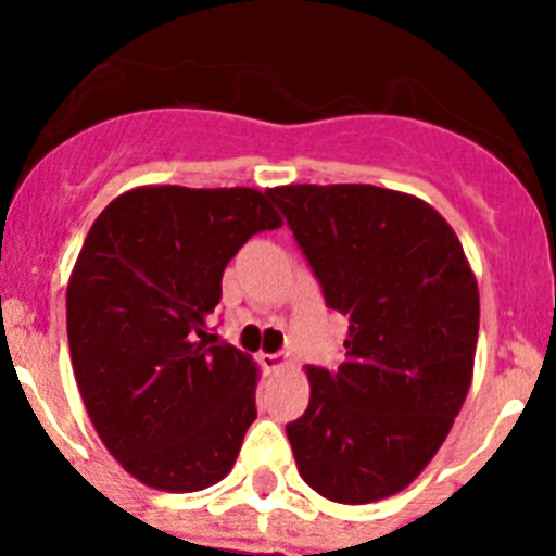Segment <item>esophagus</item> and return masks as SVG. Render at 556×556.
<instances>
[{"label": "esophagus", "instance_id": "esophagus-1", "mask_svg": "<svg viewBox=\"0 0 556 556\" xmlns=\"http://www.w3.org/2000/svg\"><path fill=\"white\" fill-rule=\"evenodd\" d=\"M262 365L267 372H281L289 367V356H283V353H262Z\"/></svg>", "mask_w": 556, "mask_h": 556}]
</instances>
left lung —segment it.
<instances>
[{"label": "left lung", "instance_id": "8db88e82", "mask_svg": "<svg viewBox=\"0 0 556 556\" xmlns=\"http://www.w3.org/2000/svg\"><path fill=\"white\" fill-rule=\"evenodd\" d=\"M331 308L345 362L306 367L308 409L287 426L308 488L372 504L409 488L445 443L473 381L479 283L440 211L367 184L275 186Z\"/></svg>", "mask_w": 556, "mask_h": 556}]
</instances>
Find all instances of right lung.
<instances>
[{"label":"right lung","mask_w":556,"mask_h":556,"mask_svg":"<svg viewBox=\"0 0 556 556\" xmlns=\"http://www.w3.org/2000/svg\"><path fill=\"white\" fill-rule=\"evenodd\" d=\"M281 225L267 191L155 184L88 230L66 287L68 353L102 445L147 488L198 493L233 468L258 365L205 328L236 250Z\"/></svg>","instance_id":"add662e5"}]
</instances>
